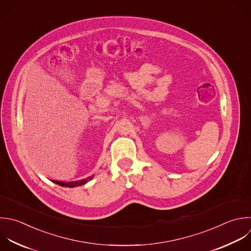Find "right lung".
I'll return each instance as SVG.
<instances>
[{
  "mask_svg": "<svg viewBox=\"0 0 251 251\" xmlns=\"http://www.w3.org/2000/svg\"><path fill=\"white\" fill-rule=\"evenodd\" d=\"M93 177V176L85 178V179H81V180H77V181H70V182H64V181H58V180H53V182L61 185V186H67V187H75V186H79L82 185L84 183H86L88 180H90Z\"/></svg>",
  "mask_w": 251,
  "mask_h": 251,
  "instance_id": "add662e5",
  "label": "right lung"
}]
</instances>
